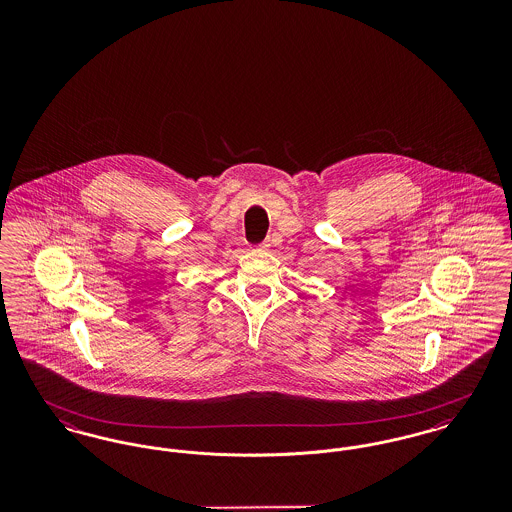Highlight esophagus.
I'll return each mask as SVG.
<instances>
[{"label":"esophagus","mask_w":512,"mask_h":512,"mask_svg":"<svg viewBox=\"0 0 512 512\" xmlns=\"http://www.w3.org/2000/svg\"><path fill=\"white\" fill-rule=\"evenodd\" d=\"M259 247H261V249H268V247H270V244H268V242H265V244H261L259 245Z\"/></svg>","instance_id":"1"}]
</instances>
